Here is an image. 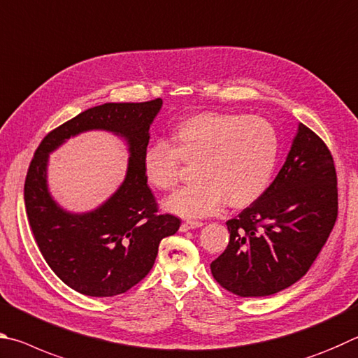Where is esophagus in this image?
<instances>
[{"mask_svg":"<svg viewBox=\"0 0 358 358\" xmlns=\"http://www.w3.org/2000/svg\"><path fill=\"white\" fill-rule=\"evenodd\" d=\"M203 222H196V220H187V222H182V224H180V231L182 233H185V231H190V229H195V228H199L203 227Z\"/></svg>","mask_w":358,"mask_h":358,"instance_id":"obj_1","label":"esophagus"}]
</instances>
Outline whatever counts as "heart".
Masks as SVG:
<instances>
[{
	"instance_id": "obj_1",
	"label": "heart",
	"mask_w": 358,
	"mask_h": 358,
	"mask_svg": "<svg viewBox=\"0 0 358 358\" xmlns=\"http://www.w3.org/2000/svg\"><path fill=\"white\" fill-rule=\"evenodd\" d=\"M280 155V138L261 116L204 111L185 117L173 131V146L159 140L143 154L149 187L173 190L184 178V163L195 166L196 184L174 193L165 208L180 217L214 215L228 203L243 209L264 195Z\"/></svg>"
}]
</instances>
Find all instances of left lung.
Here are the masks:
<instances>
[{
  "mask_svg": "<svg viewBox=\"0 0 358 358\" xmlns=\"http://www.w3.org/2000/svg\"><path fill=\"white\" fill-rule=\"evenodd\" d=\"M338 217L335 162L300 124L283 168L258 201L227 222L229 243L212 261L217 283L239 297L272 296L310 271Z\"/></svg>",
  "mask_w": 358,
  "mask_h": 358,
  "instance_id": "obj_1",
  "label": "left lung"
}]
</instances>
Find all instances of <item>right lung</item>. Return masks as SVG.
<instances>
[{"instance_id": "right-lung-1", "label": "right lung", "mask_w": 358, "mask_h": 358, "mask_svg": "<svg viewBox=\"0 0 358 358\" xmlns=\"http://www.w3.org/2000/svg\"><path fill=\"white\" fill-rule=\"evenodd\" d=\"M162 99L140 103H103L80 113L41 141L24 179V208L43 259L62 283L91 297L127 292L152 268L159 243L180 220L159 212L143 174L149 127ZM100 128L121 134L131 159L123 185L108 202L87 215H69L46 189L48 154L67 137Z\"/></svg>"}]
</instances>
